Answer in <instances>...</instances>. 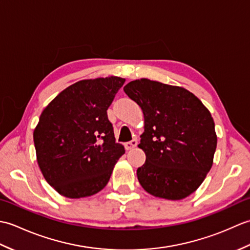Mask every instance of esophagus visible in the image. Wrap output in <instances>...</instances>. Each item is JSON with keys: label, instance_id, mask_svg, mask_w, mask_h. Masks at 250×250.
Wrapping results in <instances>:
<instances>
[{"label": "esophagus", "instance_id": "obj_1", "mask_svg": "<svg viewBox=\"0 0 250 250\" xmlns=\"http://www.w3.org/2000/svg\"><path fill=\"white\" fill-rule=\"evenodd\" d=\"M136 145H137V140H132V141H130V142H128V143H125V149L126 150H131V149H133L134 147H136Z\"/></svg>", "mask_w": 250, "mask_h": 250}]
</instances>
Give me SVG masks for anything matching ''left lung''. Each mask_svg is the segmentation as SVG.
<instances>
[{
    "instance_id": "8db88e82",
    "label": "left lung",
    "mask_w": 250,
    "mask_h": 250,
    "mask_svg": "<svg viewBox=\"0 0 250 250\" xmlns=\"http://www.w3.org/2000/svg\"><path fill=\"white\" fill-rule=\"evenodd\" d=\"M124 90L144 114L139 147L146 161L136 171L141 186L157 198H187L213 166L217 135L209 110L185 88L147 78Z\"/></svg>"
}]
</instances>
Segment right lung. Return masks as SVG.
I'll use <instances>...</instances> for the list:
<instances>
[{
	"label": "right lung",
	"instance_id": "1",
	"mask_svg": "<svg viewBox=\"0 0 250 250\" xmlns=\"http://www.w3.org/2000/svg\"><path fill=\"white\" fill-rule=\"evenodd\" d=\"M125 79H83L44 108L33 133L36 159L46 182L70 199L90 196L110 178L125 147L116 143L107 109Z\"/></svg>",
	"mask_w": 250,
	"mask_h": 250
}]
</instances>
